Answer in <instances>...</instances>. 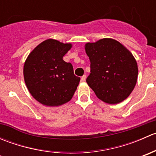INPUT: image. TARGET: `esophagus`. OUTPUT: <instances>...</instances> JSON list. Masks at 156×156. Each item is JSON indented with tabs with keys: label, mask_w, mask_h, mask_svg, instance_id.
<instances>
[{
	"label": "esophagus",
	"mask_w": 156,
	"mask_h": 156,
	"mask_svg": "<svg viewBox=\"0 0 156 156\" xmlns=\"http://www.w3.org/2000/svg\"><path fill=\"white\" fill-rule=\"evenodd\" d=\"M86 78H87V75H83V76L81 77V82H84V81H86Z\"/></svg>",
	"instance_id": "esophagus-1"
}]
</instances>
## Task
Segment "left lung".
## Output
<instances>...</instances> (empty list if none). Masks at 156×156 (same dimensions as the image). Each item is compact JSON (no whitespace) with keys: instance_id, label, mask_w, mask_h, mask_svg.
Segmentation results:
<instances>
[{"instance_id":"1","label":"left lung","mask_w":156,"mask_h":156,"mask_svg":"<svg viewBox=\"0 0 156 156\" xmlns=\"http://www.w3.org/2000/svg\"><path fill=\"white\" fill-rule=\"evenodd\" d=\"M85 51L90 61L86 81L97 97L109 104L127 99L137 81V64L132 53L112 38L87 43Z\"/></svg>"}]
</instances>
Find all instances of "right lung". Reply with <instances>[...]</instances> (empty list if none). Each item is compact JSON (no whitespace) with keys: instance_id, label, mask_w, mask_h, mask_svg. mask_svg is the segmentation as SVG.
I'll list each match as a JSON object with an SVG mask.
<instances>
[{"instance_id":"right-lung-1","label":"right lung","mask_w":156,"mask_h":156,"mask_svg":"<svg viewBox=\"0 0 156 156\" xmlns=\"http://www.w3.org/2000/svg\"><path fill=\"white\" fill-rule=\"evenodd\" d=\"M72 48L54 39H48L30 53L23 69L26 87L41 104L58 106L73 97L80 81L73 66L62 59Z\"/></svg>"}]
</instances>
